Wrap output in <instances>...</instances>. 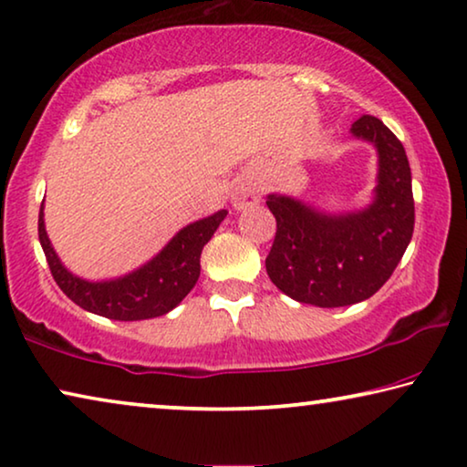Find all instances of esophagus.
<instances>
[{
	"label": "esophagus",
	"mask_w": 467,
	"mask_h": 467,
	"mask_svg": "<svg viewBox=\"0 0 467 467\" xmlns=\"http://www.w3.org/2000/svg\"><path fill=\"white\" fill-rule=\"evenodd\" d=\"M260 201V191L255 189V186H249V184H241L236 186V191L233 192V203L234 207H247V205H254Z\"/></svg>",
	"instance_id": "34e87169"
}]
</instances>
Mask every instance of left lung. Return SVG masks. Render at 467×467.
I'll use <instances>...</instances> for the list:
<instances>
[{"label": "left lung", "instance_id": "1", "mask_svg": "<svg viewBox=\"0 0 467 467\" xmlns=\"http://www.w3.org/2000/svg\"><path fill=\"white\" fill-rule=\"evenodd\" d=\"M352 134L379 155L373 203L363 212L327 215L291 197L270 194L276 234L266 273L285 296L337 308L371 297L399 266L413 236L415 203L405 146L378 117L363 115Z\"/></svg>", "mask_w": 467, "mask_h": 467}]
</instances>
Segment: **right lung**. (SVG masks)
I'll return each instance as SVG.
<instances>
[{"instance_id": "add662e5", "label": "right lung", "mask_w": 467, "mask_h": 467, "mask_svg": "<svg viewBox=\"0 0 467 467\" xmlns=\"http://www.w3.org/2000/svg\"><path fill=\"white\" fill-rule=\"evenodd\" d=\"M226 210L192 222L142 268L115 281L89 283L62 266L47 239L44 224V203L39 210V243L44 247L54 281L68 300L94 315L113 321H144L167 315L189 296L201 273V252L215 228L226 218Z\"/></svg>"}]
</instances>
